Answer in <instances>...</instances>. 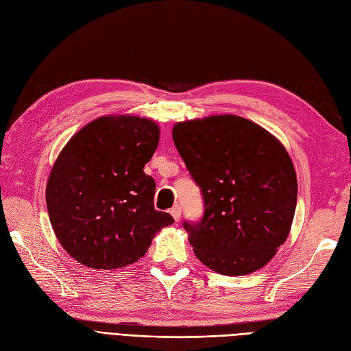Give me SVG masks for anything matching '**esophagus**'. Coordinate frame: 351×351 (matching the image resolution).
Here are the masks:
<instances>
[{
    "instance_id": "obj_1",
    "label": "esophagus",
    "mask_w": 351,
    "mask_h": 351,
    "mask_svg": "<svg viewBox=\"0 0 351 351\" xmlns=\"http://www.w3.org/2000/svg\"><path fill=\"white\" fill-rule=\"evenodd\" d=\"M170 213H171V216L174 217V221L178 222L180 217H181V208H180V206H174V208H171Z\"/></svg>"
}]
</instances>
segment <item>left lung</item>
<instances>
[{"label": "left lung", "mask_w": 351, "mask_h": 351, "mask_svg": "<svg viewBox=\"0 0 351 351\" xmlns=\"http://www.w3.org/2000/svg\"><path fill=\"white\" fill-rule=\"evenodd\" d=\"M173 141L204 200L203 219L184 223L196 257L226 276L264 267L296 209V171L283 143L235 114L178 122Z\"/></svg>", "instance_id": "obj_1"}]
</instances>
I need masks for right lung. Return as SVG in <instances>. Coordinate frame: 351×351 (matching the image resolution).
Returning <instances> with one entry per match:
<instances>
[{"instance_id": "right-lung-1", "label": "right lung", "mask_w": 351, "mask_h": 351, "mask_svg": "<svg viewBox=\"0 0 351 351\" xmlns=\"http://www.w3.org/2000/svg\"><path fill=\"white\" fill-rule=\"evenodd\" d=\"M158 142L154 120L110 114L81 128L59 152L47 178L46 206L72 258L91 269L125 267L174 222L155 210V181L143 173Z\"/></svg>"}]
</instances>
